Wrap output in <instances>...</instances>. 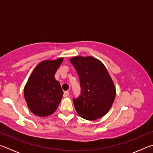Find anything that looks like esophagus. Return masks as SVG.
<instances>
[{
	"instance_id": "34e87169",
	"label": "esophagus",
	"mask_w": 153,
	"mask_h": 153,
	"mask_svg": "<svg viewBox=\"0 0 153 153\" xmlns=\"http://www.w3.org/2000/svg\"><path fill=\"white\" fill-rule=\"evenodd\" d=\"M69 95V92L68 91H65L64 93V97H67Z\"/></svg>"
}]
</instances>
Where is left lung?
Returning <instances> with one entry per match:
<instances>
[{"label":"left lung","instance_id":"8db88e82","mask_svg":"<svg viewBox=\"0 0 153 153\" xmlns=\"http://www.w3.org/2000/svg\"><path fill=\"white\" fill-rule=\"evenodd\" d=\"M70 61L76 70L81 82V94L73 99L76 112L87 120L104 116L113 105L116 94L108 70L93 56H76Z\"/></svg>","mask_w":153,"mask_h":153}]
</instances>
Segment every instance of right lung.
I'll return each instance as SVG.
<instances>
[{
  "mask_svg": "<svg viewBox=\"0 0 153 153\" xmlns=\"http://www.w3.org/2000/svg\"><path fill=\"white\" fill-rule=\"evenodd\" d=\"M64 60H45L38 64L24 87V97L29 109L39 117L56 111L63 96L60 82L54 75Z\"/></svg>",
  "mask_w": 153,
  "mask_h": 153,
  "instance_id": "add662e5",
  "label": "right lung"
}]
</instances>
